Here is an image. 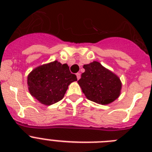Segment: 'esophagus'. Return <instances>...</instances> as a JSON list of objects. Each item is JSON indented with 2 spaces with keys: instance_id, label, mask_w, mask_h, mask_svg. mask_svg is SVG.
<instances>
[{
  "instance_id": "esophagus-1",
  "label": "esophagus",
  "mask_w": 152,
  "mask_h": 152,
  "mask_svg": "<svg viewBox=\"0 0 152 152\" xmlns=\"http://www.w3.org/2000/svg\"><path fill=\"white\" fill-rule=\"evenodd\" d=\"M76 76H77V80H79V79L80 78V73H77V74H76Z\"/></svg>"
}]
</instances>
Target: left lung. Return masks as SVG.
<instances>
[{
  "instance_id": "obj_1",
  "label": "left lung",
  "mask_w": 152,
  "mask_h": 152,
  "mask_svg": "<svg viewBox=\"0 0 152 152\" xmlns=\"http://www.w3.org/2000/svg\"><path fill=\"white\" fill-rule=\"evenodd\" d=\"M83 68L85 72L77 83L88 100L107 105L119 97L122 82L116 74L96 61L84 64Z\"/></svg>"
}]
</instances>
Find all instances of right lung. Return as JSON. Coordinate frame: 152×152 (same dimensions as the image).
Here are the masks:
<instances>
[{"label":"right lung","instance_id":"add662e5","mask_svg":"<svg viewBox=\"0 0 152 152\" xmlns=\"http://www.w3.org/2000/svg\"><path fill=\"white\" fill-rule=\"evenodd\" d=\"M76 80L68 64L54 61L36 67L28 75V89L39 103L49 106L62 100L68 85Z\"/></svg>","mask_w":152,"mask_h":152}]
</instances>
